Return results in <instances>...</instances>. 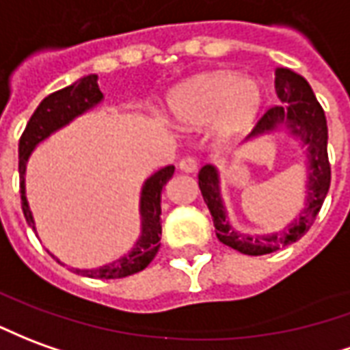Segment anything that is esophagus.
I'll list each match as a JSON object with an SVG mask.
<instances>
[{"mask_svg": "<svg viewBox=\"0 0 350 350\" xmlns=\"http://www.w3.org/2000/svg\"><path fill=\"white\" fill-rule=\"evenodd\" d=\"M178 167L182 172H195L197 170V159L191 157V155H187V157H183L180 163H178Z\"/></svg>", "mask_w": 350, "mask_h": 350, "instance_id": "esophagus-1", "label": "esophagus"}]
</instances>
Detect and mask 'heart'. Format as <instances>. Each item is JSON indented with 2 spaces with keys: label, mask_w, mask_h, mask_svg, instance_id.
Instances as JSON below:
<instances>
[{
  "label": "heart",
  "mask_w": 350,
  "mask_h": 350,
  "mask_svg": "<svg viewBox=\"0 0 350 350\" xmlns=\"http://www.w3.org/2000/svg\"><path fill=\"white\" fill-rule=\"evenodd\" d=\"M261 106V83L226 70L195 75L170 90L167 98L168 113L178 126L200 129L212 123L219 138L246 133L260 116Z\"/></svg>",
  "instance_id": "heart-1"
}]
</instances>
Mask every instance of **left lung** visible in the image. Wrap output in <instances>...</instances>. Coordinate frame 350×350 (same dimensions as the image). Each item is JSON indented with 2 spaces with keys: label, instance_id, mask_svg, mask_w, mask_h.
<instances>
[{
  "label": "left lung",
  "instance_id": "left-lung-1",
  "mask_svg": "<svg viewBox=\"0 0 350 350\" xmlns=\"http://www.w3.org/2000/svg\"><path fill=\"white\" fill-rule=\"evenodd\" d=\"M275 89L284 106L267 109L246 140L258 138L263 134H275L280 129L292 138L299 140L305 155L307 191H305V208L295 216V219H292L286 229L277 233L254 234V237L241 233L227 219L226 204L221 199L219 170L214 165H204L199 172L200 193L212 214L219 243L246 256L271 254L299 241L309 231L314 217L322 208L332 178L328 161V124H326L324 109L320 107L311 85L299 73L288 68H277Z\"/></svg>",
  "mask_w": 350,
  "mask_h": 350
}]
</instances>
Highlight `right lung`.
I'll list each match as a JSON object with an SVG mask.
<instances>
[{
  "label": "right lung",
  "instance_id": "1",
  "mask_svg": "<svg viewBox=\"0 0 350 350\" xmlns=\"http://www.w3.org/2000/svg\"><path fill=\"white\" fill-rule=\"evenodd\" d=\"M104 100L102 90L98 89V77L94 73L83 75L81 79L72 83L70 87L60 89L41 100L38 109L33 111L30 121L18 142V174H21V199L22 212L28 226L38 234L36 219L30 210V202L26 199V165L31 151L38 144L49 138L51 134L70 124L75 117L83 116L92 107H96ZM174 174V167H165L151 174L140 191V237L134 243L133 250L126 252L119 260L106 263L96 269H73V273H81L89 278H123L140 273L157 256L161 246V193L163 187ZM53 256V254H51ZM55 258V256H53ZM58 263L62 261L55 258ZM64 265V263H62Z\"/></svg>",
  "mask_w": 350,
  "mask_h": 350
}]
</instances>
